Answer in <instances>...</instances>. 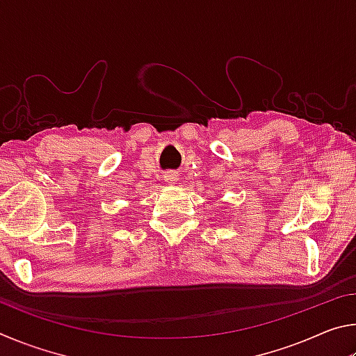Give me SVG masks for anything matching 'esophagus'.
I'll return each mask as SVG.
<instances>
[{"instance_id": "1", "label": "esophagus", "mask_w": 356, "mask_h": 356, "mask_svg": "<svg viewBox=\"0 0 356 356\" xmlns=\"http://www.w3.org/2000/svg\"><path fill=\"white\" fill-rule=\"evenodd\" d=\"M165 180H166V182H170V184H174V182H177V176L174 172H166Z\"/></svg>"}]
</instances>
